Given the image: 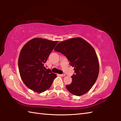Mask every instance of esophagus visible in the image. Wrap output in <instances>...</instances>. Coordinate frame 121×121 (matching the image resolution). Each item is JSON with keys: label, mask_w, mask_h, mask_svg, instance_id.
Masks as SVG:
<instances>
[{"label": "esophagus", "mask_w": 121, "mask_h": 121, "mask_svg": "<svg viewBox=\"0 0 121 121\" xmlns=\"http://www.w3.org/2000/svg\"><path fill=\"white\" fill-rule=\"evenodd\" d=\"M59 75L60 76H61V77H63V76H65V74H59Z\"/></svg>", "instance_id": "esophagus-1"}]
</instances>
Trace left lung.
Instances as JSON below:
<instances>
[{
  "instance_id": "8db88e82",
  "label": "left lung",
  "mask_w": 121,
  "mask_h": 121,
  "mask_svg": "<svg viewBox=\"0 0 121 121\" xmlns=\"http://www.w3.org/2000/svg\"><path fill=\"white\" fill-rule=\"evenodd\" d=\"M70 61L74 67L72 82L66 85L67 90L73 95L81 96L87 93L97 81L99 65L93 47L82 38H73L61 42L54 48Z\"/></svg>"
}]
</instances>
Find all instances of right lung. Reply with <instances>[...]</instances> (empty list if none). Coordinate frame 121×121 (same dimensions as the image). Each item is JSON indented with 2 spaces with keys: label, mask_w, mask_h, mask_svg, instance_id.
Here are the masks:
<instances>
[{
  "label": "right lung",
  "mask_w": 121,
  "mask_h": 121,
  "mask_svg": "<svg viewBox=\"0 0 121 121\" xmlns=\"http://www.w3.org/2000/svg\"><path fill=\"white\" fill-rule=\"evenodd\" d=\"M58 42L35 38L22 48L18 66L22 80L29 89L37 93L43 92L50 87L56 77V74L44 65Z\"/></svg>",
  "instance_id": "add662e5"
}]
</instances>
